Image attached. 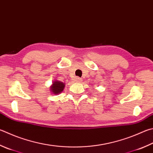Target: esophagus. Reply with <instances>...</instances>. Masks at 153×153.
I'll return each mask as SVG.
<instances>
[{
    "label": "esophagus",
    "mask_w": 153,
    "mask_h": 153,
    "mask_svg": "<svg viewBox=\"0 0 153 153\" xmlns=\"http://www.w3.org/2000/svg\"><path fill=\"white\" fill-rule=\"evenodd\" d=\"M82 79L80 78V77H76V82H82Z\"/></svg>",
    "instance_id": "34e87169"
}]
</instances>
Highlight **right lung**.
Returning <instances> with one entry per match:
<instances>
[{"instance_id": "1", "label": "right lung", "mask_w": 153, "mask_h": 153, "mask_svg": "<svg viewBox=\"0 0 153 153\" xmlns=\"http://www.w3.org/2000/svg\"><path fill=\"white\" fill-rule=\"evenodd\" d=\"M65 87V84H63V82H61L59 81H55L53 84V85L51 87V91L52 93L55 94H59L62 92L63 90Z\"/></svg>"}]
</instances>
